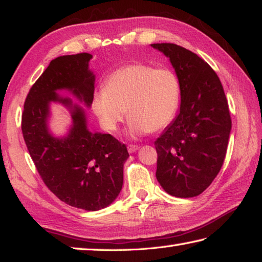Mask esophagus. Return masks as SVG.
<instances>
[{
	"instance_id": "34e87169",
	"label": "esophagus",
	"mask_w": 262,
	"mask_h": 262,
	"mask_svg": "<svg viewBox=\"0 0 262 262\" xmlns=\"http://www.w3.org/2000/svg\"><path fill=\"white\" fill-rule=\"evenodd\" d=\"M127 148H128V151L132 154V152H135L136 150H139V145H136V144H128Z\"/></svg>"
}]
</instances>
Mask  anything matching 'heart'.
Wrapping results in <instances>:
<instances>
[{
  "mask_svg": "<svg viewBox=\"0 0 262 262\" xmlns=\"http://www.w3.org/2000/svg\"><path fill=\"white\" fill-rule=\"evenodd\" d=\"M181 88L173 70L129 63L106 78L92 107L106 130L115 132L127 117L134 135L159 132L173 120L180 105Z\"/></svg>",
  "mask_w": 262,
  "mask_h": 262,
  "instance_id": "b5f03b06",
  "label": "heart"
}]
</instances>
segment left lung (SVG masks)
<instances>
[{
    "label": "left lung",
    "mask_w": 262,
    "mask_h": 262,
    "mask_svg": "<svg viewBox=\"0 0 262 262\" xmlns=\"http://www.w3.org/2000/svg\"><path fill=\"white\" fill-rule=\"evenodd\" d=\"M170 61L181 88L180 112L155 141L156 178L168 194L193 198L224 163L231 117L223 86L209 64L176 43H152Z\"/></svg>",
    "instance_id": "obj_1"
}]
</instances>
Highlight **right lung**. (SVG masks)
I'll return each instance as SVG.
<instances>
[{"label": "right lung", "instance_id": "1", "mask_svg": "<svg viewBox=\"0 0 262 262\" xmlns=\"http://www.w3.org/2000/svg\"><path fill=\"white\" fill-rule=\"evenodd\" d=\"M89 53L63 55L51 63L30 89L21 114V132L39 176L61 201L95 211L111 205L122 188L127 147L111 134L91 133L85 114L56 90L68 89L88 106L92 104L95 76L89 70ZM60 101L72 108L73 127L56 139L47 128L48 106Z\"/></svg>", "mask_w": 262, "mask_h": 262}]
</instances>
